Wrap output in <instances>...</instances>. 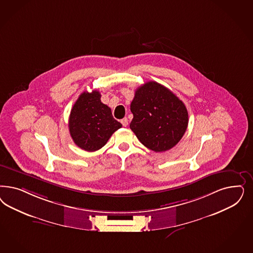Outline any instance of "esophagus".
<instances>
[{
  "instance_id": "esophagus-1",
  "label": "esophagus",
  "mask_w": 253,
  "mask_h": 253,
  "mask_svg": "<svg viewBox=\"0 0 253 253\" xmlns=\"http://www.w3.org/2000/svg\"><path fill=\"white\" fill-rule=\"evenodd\" d=\"M121 123H122V125L124 126H126L128 125V120H127L126 117H125V118H123L122 120H121Z\"/></svg>"
}]
</instances>
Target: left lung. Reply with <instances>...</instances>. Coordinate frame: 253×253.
<instances>
[{
	"instance_id": "1",
	"label": "left lung",
	"mask_w": 253,
	"mask_h": 253,
	"mask_svg": "<svg viewBox=\"0 0 253 253\" xmlns=\"http://www.w3.org/2000/svg\"><path fill=\"white\" fill-rule=\"evenodd\" d=\"M130 111L131 130L144 146L156 153L173 148L187 129L184 103L156 82H147L138 87Z\"/></svg>"
}]
</instances>
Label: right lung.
<instances>
[{"label": "right lung", "instance_id": "right-lung-1", "mask_svg": "<svg viewBox=\"0 0 253 253\" xmlns=\"http://www.w3.org/2000/svg\"><path fill=\"white\" fill-rule=\"evenodd\" d=\"M100 93L83 92L75 101L69 118L74 143L83 150L95 152L104 146L115 131L122 127L109 107L100 100Z\"/></svg>", "mask_w": 253, "mask_h": 253}]
</instances>
